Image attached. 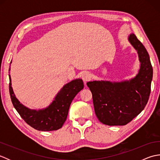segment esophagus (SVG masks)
Instances as JSON below:
<instances>
[{
    "label": "esophagus",
    "mask_w": 160,
    "mask_h": 160,
    "mask_svg": "<svg viewBox=\"0 0 160 160\" xmlns=\"http://www.w3.org/2000/svg\"><path fill=\"white\" fill-rule=\"evenodd\" d=\"M82 78L84 82H87V81L91 80V75L89 72H88V71H84L82 74Z\"/></svg>",
    "instance_id": "1"
}]
</instances>
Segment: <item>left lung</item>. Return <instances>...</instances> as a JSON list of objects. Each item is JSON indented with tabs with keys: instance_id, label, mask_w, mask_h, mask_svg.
I'll list each match as a JSON object with an SVG mask.
<instances>
[{
	"instance_id": "1",
	"label": "left lung",
	"mask_w": 160,
	"mask_h": 160,
	"mask_svg": "<svg viewBox=\"0 0 160 160\" xmlns=\"http://www.w3.org/2000/svg\"><path fill=\"white\" fill-rule=\"evenodd\" d=\"M128 42L137 51L140 62L138 74L130 80L112 82L95 80L87 83L93 96L95 113L102 123L123 126L140 114L151 93L152 67L144 46L134 33Z\"/></svg>"
}]
</instances>
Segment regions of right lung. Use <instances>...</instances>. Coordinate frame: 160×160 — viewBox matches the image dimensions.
Masks as SVG:
<instances>
[{"mask_svg": "<svg viewBox=\"0 0 160 160\" xmlns=\"http://www.w3.org/2000/svg\"><path fill=\"white\" fill-rule=\"evenodd\" d=\"M9 71H10V68ZM9 94L13 107L29 126L36 130L42 131H56L62 128L67 120L71 102L84 88L82 79L78 78L71 80L64 84L48 107L38 110L31 109L24 106L17 99L12 87L10 75H9Z\"/></svg>", "mask_w": 160, "mask_h": 160, "instance_id": "1", "label": "right lung"}]
</instances>
